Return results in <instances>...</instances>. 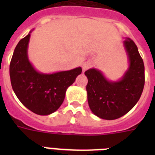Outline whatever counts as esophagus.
Here are the masks:
<instances>
[{"label": "esophagus", "mask_w": 155, "mask_h": 155, "mask_svg": "<svg viewBox=\"0 0 155 155\" xmlns=\"http://www.w3.org/2000/svg\"><path fill=\"white\" fill-rule=\"evenodd\" d=\"M91 67H92V63H91V62H89V61H87V62H85V63H83V65H82L83 71L87 70V69H89Z\"/></svg>", "instance_id": "1"}]
</instances>
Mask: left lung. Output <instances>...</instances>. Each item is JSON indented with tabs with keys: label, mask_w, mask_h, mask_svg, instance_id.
I'll return each instance as SVG.
<instances>
[{
	"label": "left lung",
	"mask_w": 155,
	"mask_h": 155,
	"mask_svg": "<svg viewBox=\"0 0 155 155\" xmlns=\"http://www.w3.org/2000/svg\"><path fill=\"white\" fill-rule=\"evenodd\" d=\"M130 66L118 81L106 79L101 71L91 68L84 72L87 77L86 90L90 109L105 120H115L130 112L141 97L145 84L144 63L134 42L124 41Z\"/></svg>",
	"instance_id": "8db88e82"
}]
</instances>
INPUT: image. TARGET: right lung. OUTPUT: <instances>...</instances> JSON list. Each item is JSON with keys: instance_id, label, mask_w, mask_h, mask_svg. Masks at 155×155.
Instances as JSON below:
<instances>
[{"instance_id": "1", "label": "right lung", "mask_w": 155, "mask_h": 155, "mask_svg": "<svg viewBox=\"0 0 155 155\" xmlns=\"http://www.w3.org/2000/svg\"><path fill=\"white\" fill-rule=\"evenodd\" d=\"M30 31L17 45L9 65L12 87L19 101L38 115L55 112L65 98L66 91L75 82L82 68L43 74L35 70L28 58Z\"/></svg>"}]
</instances>
